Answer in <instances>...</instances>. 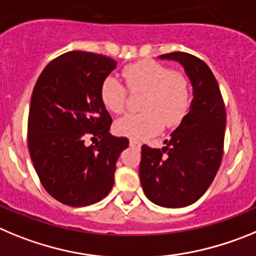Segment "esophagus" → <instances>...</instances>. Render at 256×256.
Returning a JSON list of instances; mask_svg holds the SVG:
<instances>
[{
    "label": "esophagus",
    "mask_w": 256,
    "mask_h": 256,
    "mask_svg": "<svg viewBox=\"0 0 256 256\" xmlns=\"http://www.w3.org/2000/svg\"><path fill=\"white\" fill-rule=\"evenodd\" d=\"M130 145L132 146V148L140 149V146H142V142L136 139H130Z\"/></svg>",
    "instance_id": "obj_1"
}]
</instances>
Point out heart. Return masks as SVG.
<instances>
[{
  "label": "heart",
  "instance_id": "1",
  "mask_svg": "<svg viewBox=\"0 0 256 256\" xmlns=\"http://www.w3.org/2000/svg\"><path fill=\"white\" fill-rule=\"evenodd\" d=\"M122 78L131 93H144L140 104L142 112L117 120V132L144 139L158 132L163 125L174 128L185 118L191 104V82L184 71H172L164 64L145 60L125 66ZM126 88L114 76L103 80L100 100L108 111L124 112Z\"/></svg>",
  "mask_w": 256,
  "mask_h": 256
}]
</instances>
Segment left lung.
<instances>
[{
  "instance_id": "obj_1",
  "label": "left lung",
  "mask_w": 256,
  "mask_h": 256,
  "mask_svg": "<svg viewBox=\"0 0 256 256\" xmlns=\"http://www.w3.org/2000/svg\"><path fill=\"white\" fill-rule=\"evenodd\" d=\"M160 58L184 66L194 100L166 146H142L140 182L154 204L182 208L200 199L217 174L224 145L226 108L217 80L202 60L186 52H171Z\"/></svg>"
}]
</instances>
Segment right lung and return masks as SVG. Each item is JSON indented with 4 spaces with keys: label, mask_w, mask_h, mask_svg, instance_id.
I'll use <instances>...</instances> for the list:
<instances>
[{
    "label": "right lung",
    "mask_w": 256,
    "mask_h": 256,
    "mask_svg": "<svg viewBox=\"0 0 256 256\" xmlns=\"http://www.w3.org/2000/svg\"><path fill=\"white\" fill-rule=\"evenodd\" d=\"M114 68L110 57L71 50L46 66L33 89L28 148L43 188L66 206L107 196L117 160L128 146V138L110 134L112 118L100 100V85ZM88 137L96 144L88 147Z\"/></svg>",
    "instance_id": "add662e5"
}]
</instances>
